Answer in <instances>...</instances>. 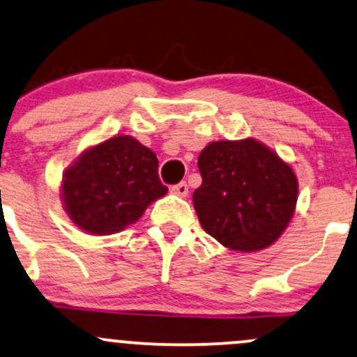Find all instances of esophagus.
<instances>
[{"label": "esophagus", "instance_id": "34e87169", "mask_svg": "<svg viewBox=\"0 0 357 357\" xmlns=\"http://www.w3.org/2000/svg\"><path fill=\"white\" fill-rule=\"evenodd\" d=\"M171 191L174 195H178V197H188V191H190V188H188V185L185 181H181V183H178V185H174L171 188Z\"/></svg>", "mask_w": 357, "mask_h": 357}]
</instances>
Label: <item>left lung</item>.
<instances>
[{"label":"left lung","instance_id":"obj_1","mask_svg":"<svg viewBox=\"0 0 357 357\" xmlns=\"http://www.w3.org/2000/svg\"><path fill=\"white\" fill-rule=\"evenodd\" d=\"M198 169L193 205L206 234L241 252L280 238L295 213L298 181L276 152L254 139L218 140L203 149Z\"/></svg>","mask_w":357,"mask_h":357}]
</instances>
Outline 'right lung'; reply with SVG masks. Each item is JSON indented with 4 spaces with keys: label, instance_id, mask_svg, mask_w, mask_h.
Returning a JSON list of instances; mask_svg holds the SVG:
<instances>
[{
    "label": "right lung",
    "instance_id": "add662e5",
    "mask_svg": "<svg viewBox=\"0 0 357 357\" xmlns=\"http://www.w3.org/2000/svg\"><path fill=\"white\" fill-rule=\"evenodd\" d=\"M158 167L154 152L134 137H112L66 169L61 186L66 213L93 236L120 232L167 193Z\"/></svg>",
    "mask_w": 357,
    "mask_h": 357
}]
</instances>
